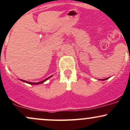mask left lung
Masks as SVG:
<instances>
[{"label":"left lung","instance_id":"8db88e82","mask_svg":"<svg viewBox=\"0 0 130 130\" xmlns=\"http://www.w3.org/2000/svg\"><path fill=\"white\" fill-rule=\"evenodd\" d=\"M108 79V78H106V79H101V80H106V79Z\"/></svg>","mask_w":130,"mask_h":130}]
</instances>
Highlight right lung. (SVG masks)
I'll return each mask as SVG.
<instances>
[{
	"label": "right lung",
	"mask_w": 130,
	"mask_h": 130,
	"mask_svg": "<svg viewBox=\"0 0 130 130\" xmlns=\"http://www.w3.org/2000/svg\"><path fill=\"white\" fill-rule=\"evenodd\" d=\"M51 76H51L47 77V78L45 79H44V80H42V81H41V82H38V83H32V82H28V81H26V80H22V79H21V80H22V81H24V82H25V83H28V84H33V85H35V84H41V83H44V81H46V80L50 78V77H51Z\"/></svg>",
	"instance_id": "add662e5"
}]
</instances>
